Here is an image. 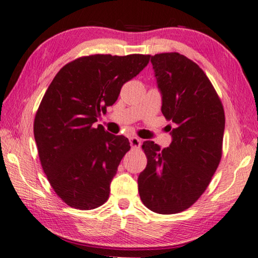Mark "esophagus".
Listing matches in <instances>:
<instances>
[{
    "label": "esophagus",
    "instance_id": "34e87169",
    "mask_svg": "<svg viewBox=\"0 0 258 258\" xmlns=\"http://www.w3.org/2000/svg\"><path fill=\"white\" fill-rule=\"evenodd\" d=\"M130 145L133 148H140L141 147V140L137 137H130Z\"/></svg>",
    "mask_w": 258,
    "mask_h": 258
}]
</instances>
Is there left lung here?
Here are the masks:
<instances>
[{
	"instance_id": "1",
	"label": "left lung",
	"mask_w": 258,
	"mask_h": 258,
	"mask_svg": "<svg viewBox=\"0 0 258 258\" xmlns=\"http://www.w3.org/2000/svg\"><path fill=\"white\" fill-rule=\"evenodd\" d=\"M162 93V113L173 123L172 142L160 150L152 141L142 149L148 158L138 175L142 203L158 214H175L199 199L222 156L225 110L203 70L178 52L151 55Z\"/></svg>"
}]
</instances>
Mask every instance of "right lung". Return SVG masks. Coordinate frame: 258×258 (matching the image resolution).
Instances as JSON below:
<instances>
[{"instance_id": "right-lung-1", "label": "right lung", "mask_w": 258, "mask_h": 258, "mask_svg": "<svg viewBox=\"0 0 258 258\" xmlns=\"http://www.w3.org/2000/svg\"><path fill=\"white\" fill-rule=\"evenodd\" d=\"M149 60V54L86 55L61 67L48 86L33 135L48 182L70 207L94 210L109 198L130 143L94 123Z\"/></svg>"}]
</instances>
